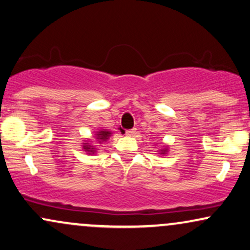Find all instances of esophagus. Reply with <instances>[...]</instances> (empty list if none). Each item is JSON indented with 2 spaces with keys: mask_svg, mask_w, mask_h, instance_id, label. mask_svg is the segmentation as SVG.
I'll list each match as a JSON object with an SVG mask.
<instances>
[{
  "mask_svg": "<svg viewBox=\"0 0 250 250\" xmlns=\"http://www.w3.org/2000/svg\"><path fill=\"white\" fill-rule=\"evenodd\" d=\"M126 135H128V137H133V135L137 133V129L135 128H132V129H126Z\"/></svg>",
  "mask_w": 250,
  "mask_h": 250,
  "instance_id": "obj_1",
  "label": "esophagus"
}]
</instances>
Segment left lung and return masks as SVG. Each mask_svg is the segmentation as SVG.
I'll return each instance as SVG.
<instances>
[{"label":"left lung","instance_id":"left-lung-1","mask_svg":"<svg viewBox=\"0 0 250 250\" xmlns=\"http://www.w3.org/2000/svg\"><path fill=\"white\" fill-rule=\"evenodd\" d=\"M164 151H167V149H164V150H162V153H163V154H164Z\"/></svg>","mask_w":250,"mask_h":250}]
</instances>
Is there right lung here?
I'll use <instances>...</instances> for the list:
<instances>
[{"label": "right lung", "instance_id": "add662e5", "mask_svg": "<svg viewBox=\"0 0 250 250\" xmlns=\"http://www.w3.org/2000/svg\"><path fill=\"white\" fill-rule=\"evenodd\" d=\"M110 134H111V133H110L109 131H100V132H97V134H96V139L97 140H100V142L101 141H105L106 139H108V137H110ZM93 146H88L86 144V146H83V149H86V151H88V153H93L94 154V148H92Z\"/></svg>", "mask_w": 250, "mask_h": 250}]
</instances>
